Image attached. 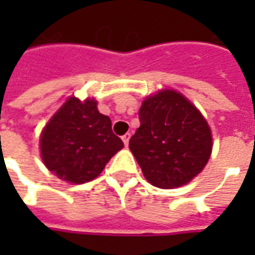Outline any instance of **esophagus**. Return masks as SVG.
Instances as JSON below:
<instances>
[{
  "label": "esophagus",
  "mask_w": 255,
  "mask_h": 255,
  "mask_svg": "<svg viewBox=\"0 0 255 255\" xmlns=\"http://www.w3.org/2000/svg\"><path fill=\"white\" fill-rule=\"evenodd\" d=\"M129 138H131V133H126V135H123L122 136L123 142H124L126 146H128V143H129Z\"/></svg>",
  "instance_id": "34e87169"
}]
</instances>
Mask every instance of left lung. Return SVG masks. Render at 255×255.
I'll return each instance as SVG.
<instances>
[{
	"label": "left lung",
	"mask_w": 255,
	"mask_h": 255,
	"mask_svg": "<svg viewBox=\"0 0 255 255\" xmlns=\"http://www.w3.org/2000/svg\"><path fill=\"white\" fill-rule=\"evenodd\" d=\"M139 122L129 150L150 184L180 187L208 164L213 146L209 124L180 93L165 89L147 97Z\"/></svg>",
	"instance_id": "8db88e82"
}]
</instances>
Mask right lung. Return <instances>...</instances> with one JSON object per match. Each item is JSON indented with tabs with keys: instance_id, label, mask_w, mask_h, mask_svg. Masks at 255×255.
<instances>
[{
	"instance_id": "right-lung-1",
	"label": "right lung",
	"mask_w": 255,
	"mask_h": 255,
	"mask_svg": "<svg viewBox=\"0 0 255 255\" xmlns=\"http://www.w3.org/2000/svg\"><path fill=\"white\" fill-rule=\"evenodd\" d=\"M123 140L97 101L68 98L41 133V155L49 171L65 182L83 184L104 171Z\"/></svg>"
}]
</instances>
